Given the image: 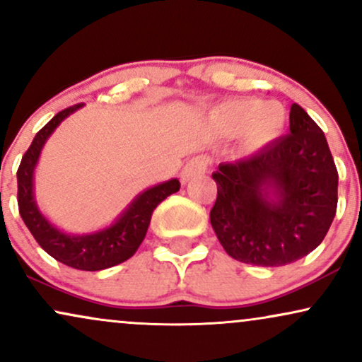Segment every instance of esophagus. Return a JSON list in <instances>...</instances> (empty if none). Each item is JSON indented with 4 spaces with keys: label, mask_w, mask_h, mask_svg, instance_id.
Masks as SVG:
<instances>
[{
    "label": "esophagus",
    "mask_w": 362,
    "mask_h": 362,
    "mask_svg": "<svg viewBox=\"0 0 362 362\" xmlns=\"http://www.w3.org/2000/svg\"><path fill=\"white\" fill-rule=\"evenodd\" d=\"M208 166H209V159L206 156H196V158L189 159L188 164H186L185 169H182L181 181L188 182L191 180H194V177L199 176V174L206 173Z\"/></svg>",
    "instance_id": "1"
}]
</instances>
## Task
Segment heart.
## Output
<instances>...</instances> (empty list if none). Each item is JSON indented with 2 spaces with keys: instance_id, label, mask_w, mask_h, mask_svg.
Returning <instances> with one entry per match:
<instances>
[{
  "instance_id": "heart-1",
  "label": "heart",
  "mask_w": 362,
  "mask_h": 362,
  "mask_svg": "<svg viewBox=\"0 0 362 362\" xmlns=\"http://www.w3.org/2000/svg\"><path fill=\"white\" fill-rule=\"evenodd\" d=\"M284 107L276 102H260L255 99L226 100L213 112V124L226 136L242 132L243 146L258 149L280 136L285 127Z\"/></svg>"
}]
</instances>
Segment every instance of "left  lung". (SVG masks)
Returning a JSON list of instances; mask_svg holds the SVG:
<instances>
[{"label": "left lung", "instance_id": "obj_1", "mask_svg": "<svg viewBox=\"0 0 362 362\" xmlns=\"http://www.w3.org/2000/svg\"><path fill=\"white\" fill-rule=\"evenodd\" d=\"M211 226L230 257L282 267L322 243L337 208L339 174L322 129L298 104L290 134L213 173Z\"/></svg>", "mask_w": 362, "mask_h": 362}]
</instances>
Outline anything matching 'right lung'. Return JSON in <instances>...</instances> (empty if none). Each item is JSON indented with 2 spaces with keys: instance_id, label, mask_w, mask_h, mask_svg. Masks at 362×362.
<instances>
[{
  "instance_id": "right-lung-1",
  "label": "right lung",
  "mask_w": 362,
  "mask_h": 362,
  "mask_svg": "<svg viewBox=\"0 0 362 362\" xmlns=\"http://www.w3.org/2000/svg\"><path fill=\"white\" fill-rule=\"evenodd\" d=\"M83 104L58 112L47 126L40 129L18 168V208L25 225L48 255L77 270L97 272L126 262L137 252L149 228L156 206L169 194L180 191V181L174 177L142 191L115 223L104 230L87 235H70L58 230L45 218L33 194V173L45 142L64 119Z\"/></svg>"
}]
</instances>
